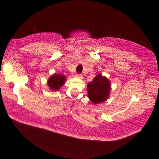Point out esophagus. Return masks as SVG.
Segmentation results:
<instances>
[{"label": "esophagus", "instance_id": "1", "mask_svg": "<svg viewBox=\"0 0 159 159\" xmlns=\"http://www.w3.org/2000/svg\"><path fill=\"white\" fill-rule=\"evenodd\" d=\"M75 77L79 78V79H82V78H83V77H82V75H80V74H79V73L75 74Z\"/></svg>", "mask_w": 159, "mask_h": 159}]
</instances>
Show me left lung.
<instances>
[{"label": "left lung", "mask_w": 159, "mask_h": 159, "mask_svg": "<svg viewBox=\"0 0 159 159\" xmlns=\"http://www.w3.org/2000/svg\"><path fill=\"white\" fill-rule=\"evenodd\" d=\"M87 88L89 100L96 104L106 101L109 97L111 83L106 77L98 74L92 81L88 83Z\"/></svg>", "instance_id": "left-lung-1"}]
</instances>
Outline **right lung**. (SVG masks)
<instances>
[{"label": "right lung", "instance_id": "1", "mask_svg": "<svg viewBox=\"0 0 159 159\" xmlns=\"http://www.w3.org/2000/svg\"><path fill=\"white\" fill-rule=\"evenodd\" d=\"M66 81V77L63 75L53 74L48 80V86L52 91L59 89Z\"/></svg>", "mask_w": 159, "mask_h": 159}]
</instances>
